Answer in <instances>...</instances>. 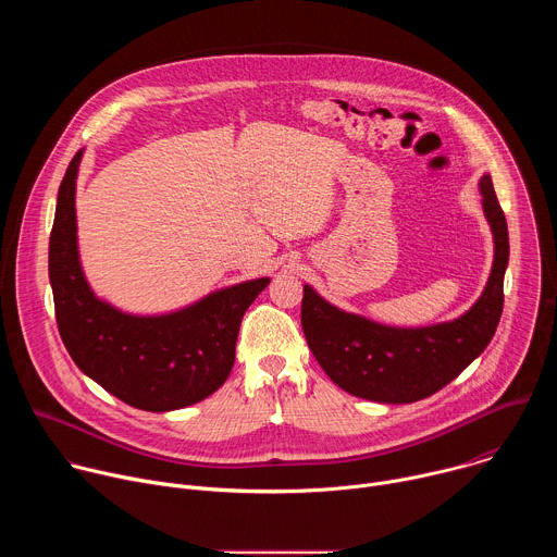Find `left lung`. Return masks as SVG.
<instances>
[{"label":"left lung","instance_id":"obj_1","mask_svg":"<svg viewBox=\"0 0 557 557\" xmlns=\"http://www.w3.org/2000/svg\"><path fill=\"white\" fill-rule=\"evenodd\" d=\"M481 194L496 245L494 267L479 301L458 320L392 329L339 310L304 286L301 329L308 348L342 389L379 404H414L445 387L490 346L503 314L509 231L490 174L481 178Z\"/></svg>","mask_w":557,"mask_h":557}]
</instances>
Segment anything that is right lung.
<instances>
[{
	"label": "right lung",
	"mask_w": 557,
	"mask_h": 557,
	"mask_svg": "<svg viewBox=\"0 0 557 557\" xmlns=\"http://www.w3.org/2000/svg\"><path fill=\"white\" fill-rule=\"evenodd\" d=\"M84 149L59 185L48 275L63 346L84 374L123 404L170 412L213 394L235 361L243 317L269 277L215 290L170 314H127L99 299L78 262L74 189Z\"/></svg>",
	"instance_id": "add662e5"
}]
</instances>
